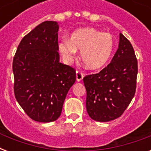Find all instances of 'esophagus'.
<instances>
[{
    "label": "esophagus",
    "instance_id": "esophagus-1",
    "mask_svg": "<svg viewBox=\"0 0 151 151\" xmlns=\"http://www.w3.org/2000/svg\"><path fill=\"white\" fill-rule=\"evenodd\" d=\"M83 78H84V74L81 71H76V79H77V81H81L83 79Z\"/></svg>",
    "mask_w": 151,
    "mask_h": 151
}]
</instances>
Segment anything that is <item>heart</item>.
Masks as SVG:
<instances>
[{"mask_svg": "<svg viewBox=\"0 0 151 151\" xmlns=\"http://www.w3.org/2000/svg\"><path fill=\"white\" fill-rule=\"evenodd\" d=\"M115 39L110 33L93 27H82L70 34V41L63 39L59 49L66 63H71L80 51V57L86 68L99 70L107 63L112 55Z\"/></svg>", "mask_w": 151, "mask_h": 151, "instance_id": "b5f03b06", "label": "heart"}]
</instances>
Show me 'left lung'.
I'll return each instance as SVG.
<instances>
[{"instance_id": "1", "label": "left lung", "mask_w": 151, "mask_h": 151, "mask_svg": "<svg viewBox=\"0 0 151 151\" xmlns=\"http://www.w3.org/2000/svg\"><path fill=\"white\" fill-rule=\"evenodd\" d=\"M138 62L130 41L120 34L118 49L111 63L98 73L83 78L86 88V109L96 122L121 117L135 96Z\"/></svg>"}]
</instances>
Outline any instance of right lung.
<instances>
[{"instance_id":"right-lung-1","label":"right lung","mask_w":151,"mask_h":151,"mask_svg":"<svg viewBox=\"0 0 151 151\" xmlns=\"http://www.w3.org/2000/svg\"><path fill=\"white\" fill-rule=\"evenodd\" d=\"M58 30L56 22H41L22 39L13 58L15 99L36 122L59 118L76 81L75 70L59 63Z\"/></svg>"}]
</instances>
